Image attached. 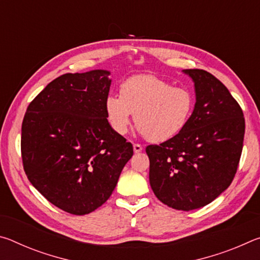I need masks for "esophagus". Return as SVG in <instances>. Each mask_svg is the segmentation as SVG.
<instances>
[{"instance_id": "obj_1", "label": "esophagus", "mask_w": 260, "mask_h": 260, "mask_svg": "<svg viewBox=\"0 0 260 260\" xmlns=\"http://www.w3.org/2000/svg\"><path fill=\"white\" fill-rule=\"evenodd\" d=\"M133 149H134V152L135 153H138V152H141L142 151V146H141V144H138V143H135V144H133Z\"/></svg>"}]
</instances>
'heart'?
<instances>
[{"instance_id":"1","label":"heart","mask_w":260,"mask_h":260,"mask_svg":"<svg viewBox=\"0 0 260 260\" xmlns=\"http://www.w3.org/2000/svg\"><path fill=\"white\" fill-rule=\"evenodd\" d=\"M195 108L187 88L173 87L152 74L133 76L120 85V96L110 94L104 102L111 128L124 135L132 118L138 132L151 142H165L186 128Z\"/></svg>"}]
</instances>
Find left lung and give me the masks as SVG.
<instances>
[{
    "instance_id": "1",
    "label": "left lung",
    "mask_w": 260,
    "mask_h": 260,
    "mask_svg": "<svg viewBox=\"0 0 260 260\" xmlns=\"http://www.w3.org/2000/svg\"><path fill=\"white\" fill-rule=\"evenodd\" d=\"M191 78L196 102L181 133L148 146L153 193L175 210L208 205L230 187L239 166L245 121L221 81L204 70H182Z\"/></svg>"
}]
</instances>
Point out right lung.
Instances as JSON below:
<instances>
[{
	"instance_id": "1",
	"label": "right lung",
	"mask_w": 260,
	"mask_h": 260,
	"mask_svg": "<svg viewBox=\"0 0 260 260\" xmlns=\"http://www.w3.org/2000/svg\"><path fill=\"white\" fill-rule=\"evenodd\" d=\"M109 76L107 70H91L56 78L29 103L21 125L29 182L71 214L104 204L133 156V146L107 119Z\"/></svg>"
}]
</instances>
